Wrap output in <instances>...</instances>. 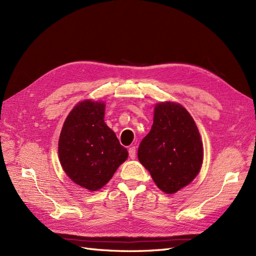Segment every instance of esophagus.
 Masks as SVG:
<instances>
[{
	"instance_id": "obj_1",
	"label": "esophagus",
	"mask_w": 256,
	"mask_h": 256,
	"mask_svg": "<svg viewBox=\"0 0 256 256\" xmlns=\"http://www.w3.org/2000/svg\"><path fill=\"white\" fill-rule=\"evenodd\" d=\"M128 152H129V157H130L131 159H134V158H136V147H134V146L129 147Z\"/></svg>"
}]
</instances>
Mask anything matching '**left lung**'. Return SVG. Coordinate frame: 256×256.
Masks as SVG:
<instances>
[{
	"mask_svg": "<svg viewBox=\"0 0 256 256\" xmlns=\"http://www.w3.org/2000/svg\"><path fill=\"white\" fill-rule=\"evenodd\" d=\"M150 134L138 146V158L157 187L168 194L188 186L203 164V143L192 116L176 102L157 104Z\"/></svg>",
	"mask_w": 256,
	"mask_h": 256,
	"instance_id": "8db88e82",
	"label": "left lung"
}]
</instances>
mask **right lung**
<instances>
[{"mask_svg": "<svg viewBox=\"0 0 256 256\" xmlns=\"http://www.w3.org/2000/svg\"><path fill=\"white\" fill-rule=\"evenodd\" d=\"M106 104L83 100L68 114L58 140L60 166L70 180L90 191L102 188L128 158L104 122Z\"/></svg>", "mask_w": 256, "mask_h": 256, "instance_id": "right-lung-1", "label": "right lung"}]
</instances>
